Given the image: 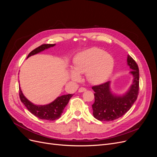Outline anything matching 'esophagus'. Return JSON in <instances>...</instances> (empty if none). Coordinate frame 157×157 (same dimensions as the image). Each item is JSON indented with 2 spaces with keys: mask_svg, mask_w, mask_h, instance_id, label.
<instances>
[{
  "mask_svg": "<svg viewBox=\"0 0 157 157\" xmlns=\"http://www.w3.org/2000/svg\"><path fill=\"white\" fill-rule=\"evenodd\" d=\"M85 91H86V89L84 88H82H82H80L78 89V92H80V93L85 92Z\"/></svg>",
  "mask_w": 157,
  "mask_h": 157,
  "instance_id": "34e87169",
  "label": "esophagus"
}]
</instances>
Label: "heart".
<instances>
[{
    "label": "heart",
    "instance_id": "1",
    "mask_svg": "<svg viewBox=\"0 0 157 157\" xmlns=\"http://www.w3.org/2000/svg\"><path fill=\"white\" fill-rule=\"evenodd\" d=\"M113 56L102 50L92 48L78 54L74 59V69L70 77L74 81L81 79L80 75L86 73L88 81L92 84H101L110 77L114 68Z\"/></svg>",
    "mask_w": 157,
    "mask_h": 157
}]
</instances>
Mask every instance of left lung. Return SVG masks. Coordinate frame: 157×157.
I'll return each mask as SVG.
<instances>
[{"label":"left lung","instance_id":"left-lung-1","mask_svg":"<svg viewBox=\"0 0 157 157\" xmlns=\"http://www.w3.org/2000/svg\"><path fill=\"white\" fill-rule=\"evenodd\" d=\"M127 64L132 70V84L122 95L113 94L111 90V82L94 86L95 101L92 107L94 118L100 121H112L121 117L129 111L134 103L139 93V68L132 57L128 56Z\"/></svg>","mask_w":157,"mask_h":157}]
</instances>
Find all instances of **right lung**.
I'll return each instance as SVG.
<instances>
[{"instance_id": "right-lung-1", "label": "right lung", "mask_w": 157, "mask_h": 157, "mask_svg": "<svg viewBox=\"0 0 157 157\" xmlns=\"http://www.w3.org/2000/svg\"><path fill=\"white\" fill-rule=\"evenodd\" d=\"M56 44H42L31 52L27 58H29L31 56L39 54L42 51L54 46ZM73 96V95L72 94L63 95V96L58 97L54 101L48 104H46V105H35L25 98L20 86V98L21 101L24 104V105L33 115H34L40 119L48 121H55L58 119L63 112L65 106L69 103V99Z\"/></svg>"}]
</instances>
